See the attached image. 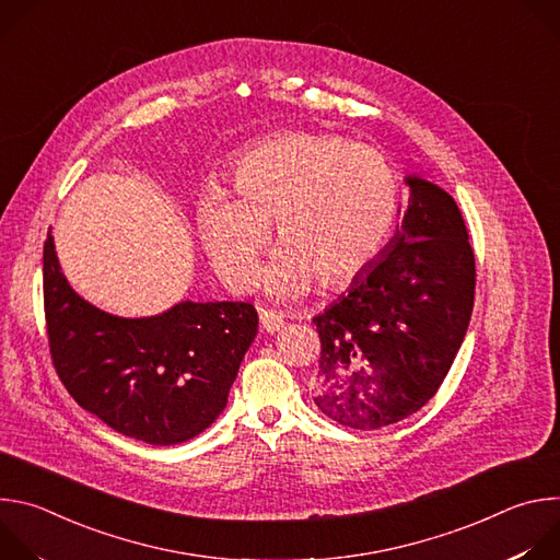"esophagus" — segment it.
<instances>
[{"mask_svg":"<svg viewBox=\"0 0 560 560\" xmlns=\"http://www.w3.org/2000/svg\"><path fill=\"white\" fill-rule=\"evenodd\" d=\"M259 322H261V330L268 335H275L283 328V314L275 312V310H261L259 312Z\"/></svg>","mask_w":560,"mask_h":560,"instance_id":"1","label":"esophagus"}]
</instances>
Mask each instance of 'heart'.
I'll return each mask as SVG.
<instances>
[{
    "instance_id": "heart-1",
    "label": "heart",
    "mask_w": 560,
    "mask_h": 560,
    "mask_svg": "<svg viewBox=\"0 0 560 560\" xmlns=\"http://www.w3.org/2000/svg\"><path fill=\"white\" fill-rule=\"evenodd\" d=\"M398 210L387 159L330 132H288L246 150L228 192L208 188L197 206L201 244L232 288H250L277 228L264 288L275 299L305 294L318 279L339 288L383 250Z\"/></svg>"
}]
</instances>
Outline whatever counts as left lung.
Returning <instances> with one entry per match:
<instances>
[{
	"label": "left lung",
	"mask_w": 560,
	"mask_h": 560,
	"mask_svg": "<svg viewBox=\"0 0 560 560\" xmlns=\"http://www.w3.org/2000/svg\"><path fill=\"white\" fill-rule=\"evenodd\" d=\"M408 208L389 244L312 318L322 339L314 404L354 430L419 412L441 387L474 307V253L441 186L408 175Z\"/></svg>",
	"instance_id": "8db88e82"
}]
</instances>
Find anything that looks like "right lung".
<instances>
[{
    "label": "right lung",
    "mask_w": 560,
    "mask_h": 560,
    "mask_svg": "<svg viewBox=\"0 0 560 560\" xmlns=\"http://www.w3.org/2000/svg\"><path fill=\"white\" fill-rule=\"evenodd\" d=\"M44 307L55 370L74 401L115 432L177 445L210 428L228 404L259 316L242 301H179L139 318L100 310L44 244Z\"/></svg>",
    "instance_id": "obj_1"
}]
</instances>
